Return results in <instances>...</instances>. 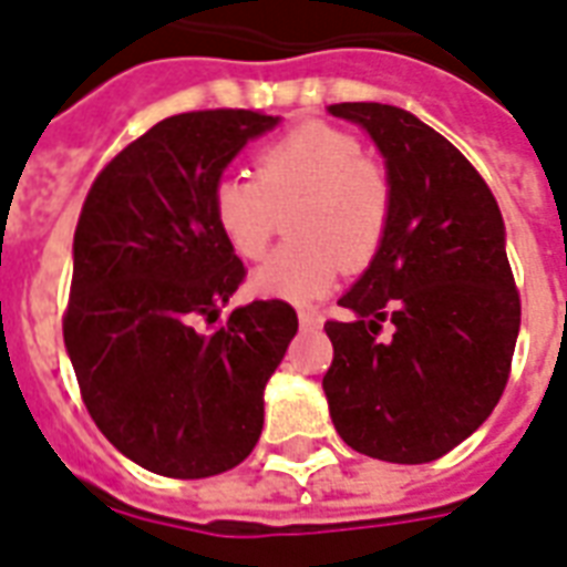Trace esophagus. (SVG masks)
<instances>
[{"mask_svg": "<svg viewBox=\"0 0 567 567\" xmlns=\"http://www.w3.org/2000/svg\"><path fill=\"white\" fill-rule=\"evenodd\" d=\"M297 318H300V327H303V330H316V327L321 324V316H318L316 309H300Z\"/></svg>", "mask_w": 567, "mask_h": 567, "instance_id": "obj_1", "label": "esophagus"}]
</instances>
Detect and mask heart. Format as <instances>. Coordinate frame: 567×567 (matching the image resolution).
Instances as JSON below:
<instances>
[{"label":"heart","instance_id":"b5f03b06","mask_svg":"<svg viewBox=\"0 0 567 567\" xmlns=\"http://www.w3.org/2000/svg\"><path fill=\"white\" fill-rule=\"evenodd\" d=\"M291 207L295 240L255 270L251 288L309 303L330 291L342 264L363 270L379 255L393 219V177L363 155L354 132L306 123L258 150L255 177L221 174L209 192L213 225L243 261L267 255Z\"/></svg>","mask_w":567,"mask_h":567}]
</instances>
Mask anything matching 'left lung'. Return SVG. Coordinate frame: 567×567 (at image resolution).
<instances>
[{
	"instance_id": "left-lung-1",
	"label": "left lung",
	"mask_w": 567,
	"mask_h": 567,
	"mask_svg": "<svg viewBox=\"0 0 567 567\" xmlns=\"http://www.w3.org/2000/svg\"><path fill=\"white\" fill-rule=\"evenodd\" d=\"M388 158V240L324 324V393L337 433L384 463H433L465 442L505 393L519 291L493 192L447 137L400 107L330 104Z\"/></svg>"
}]
</instances>
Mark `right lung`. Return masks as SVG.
Here are the masks:
<instances>
[{
  "mask_svg": "<svg viewBox=\"0 0 567 567\" xmlns=\"http://www.w3.org/2000/svg\"><path fill=\"white\" fill-rule=\"evenodd\" d=\"M272 125L243 107L167 116L113 155L83 200L62 337L95 426L155 475L195 481L240 465L297 333L285 300L219 316L246 267L213 225L209 192Z\"/></svg>",
  "mask_w": 567,
  "mask_h": 567,
  "instance_id": "right-lung-1",
  "label": "right lung"
}]
</instances>
